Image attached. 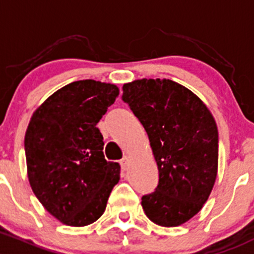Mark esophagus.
<instances>
[{"mask_svg":"<svg viewBox=\"0 0 254 254\" xmlns=\"http://www.w3.org/2000/svg\"><path fill=\"white\" fill-rule=\"evenodd\" d=\"M120 164H121V167L122 169L125 170V171H126V170H128V167H129V158H128L127 155H125L124 158L121 159V161H120Z\"/></svg>","mask_w":254,"mask_h":254,"instance_id":"1","label":"esophagus"}]
</instances>
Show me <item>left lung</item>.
Listing matches in <instances>:
<instances>
[{
  "mask_svg": "<svg viewBox=\"0 0 254 254\" xmlns=\"http://www.w3.org/2000/svg\"><path fill=\"white\" fill-rule=\"evenodd\" d=\"M122 100L148 133L159 184L142 197L145 215L160 226H179L208 199L218 172L219 135L205 104L170 79H138L124 85Z\"/></svg>",
  "mask_w": 254,
  "mask_h": 254,
  "instance_id": "1",
  "label": "left lung"
}]
</instances>
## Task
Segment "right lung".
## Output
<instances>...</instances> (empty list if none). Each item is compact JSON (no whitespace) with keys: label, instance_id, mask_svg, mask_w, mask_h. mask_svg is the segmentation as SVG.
<instances>
[{"label":"right lung","instance_id":"add662e5","mask_svg":"<svg viewBox=\"0 0 254 254\" xmlns=\"http://www.w3.org/2000/svg\"><path fill=\"white\" fill-rule=\"evenodd\" d=\"M117 96L119 88L110 83H69L35 110L25 132L31 190L51 215L69 226L98 220L120 180L121 167L105 160L96 127Z\"/></svg>","mask_w":254,"mask_h":254}]
</instances>
